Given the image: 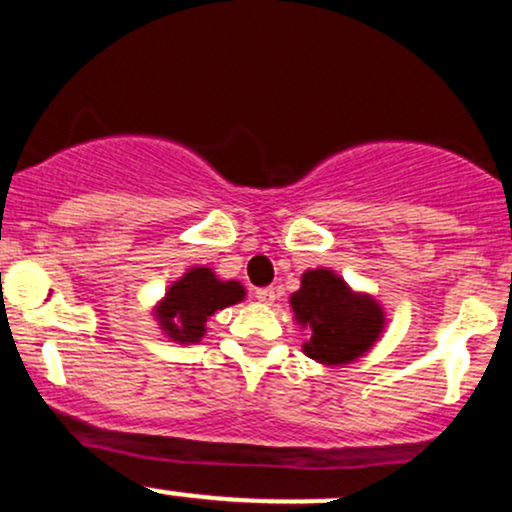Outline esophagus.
Here are the masks:
<instances>
[{
	"label": "esophagus",
	"instance_id": "obj_1",
	"mask_svg": "<svg viewBox=\"0 0 512 512\" xmlns=\"http://www.w3.org/2000/svg\"><path fill=\"white\" fill-rule=\"evenodd\" d=\"M255 296H257V301H260V303L272 305L274 298H276V291L274 289H257Z\"/></svg>",
	"mask_w": 512,
	"mask_h": 512
}]
</instances>
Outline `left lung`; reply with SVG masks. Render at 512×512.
Masks as SVG:
<instances>
[{
	"instance_id": "1",
	"label": "left lung",
	"mask_w": 512,
	"mask_h": 512,
	"mask_svg": "<svg viewBox=\"0 0 512 512\" xmlns=\"http://www.w3.org/2000/svg\"><path fill=\"white\" fill-rule=\"evenodd\" d=\"M293 320L308 330L303 354L322 366H349L383 337L387 317L375 296L351 289L327 267L308 269L289 298Z\"/></svg>"
}]
</instances>
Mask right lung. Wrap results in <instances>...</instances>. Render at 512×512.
<instances>
[{
  "label": "right lung",
  "mask_w": 512,
  "mask_h": 512,
  "mask_svg": "<svg viewBox=\"0 0 512 512\" xmlns=\"http://www.w3.org/2000/svg\"><path fill=\"white\" fill-rule=\"evenodd\" d=\"M245 301V286L236 279H221L211 267H190L168 286L151 315L170 342L199 344L207 334L209 317Z\"/></svg>",
  "instance_id": "1"
}]
</instances>
